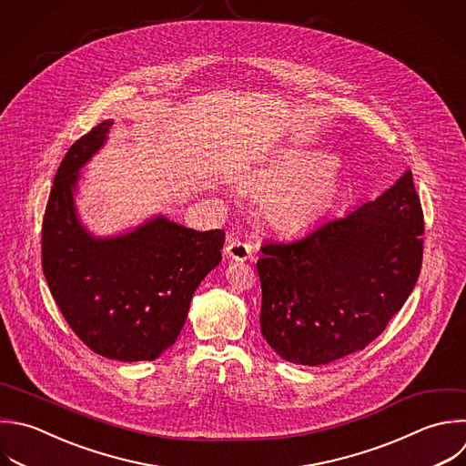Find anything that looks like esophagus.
Wrapping results in <instances>:
<instances>
[{"instance_id":"obj_1","label":"esophagus","mask_w":466,"mask_h":466,"mask_svg":"<svg viewBox=\"0 0 466 466\" xmlns=\"http://www.w3.org/2000/svg\"><path fill=\"white\" fill-rule=\"evenodd\" d=\"M226 255L233 260H249L253 255V248L244 240L229 238L226 244Z\"/></svg>"}]
</instances>
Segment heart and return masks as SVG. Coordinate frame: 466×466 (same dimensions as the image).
<instances>
[{"label":"heart","mask_w":466,"mask_h":466,"mask_svg":"<svg viewBox=\"0 0 466 466\" xmlns=\"http://www.w3.org/2000/svg\"><path fill=\"white\" fill-rule=\"evenodd\" d=\"M335 162L324 155L291 151L280 157L262 177V186L280 191L269 206L271 218L284 229H302L317 222L329 208Z\"/></svg>","instance_id":"heart-1"}]
</instances>
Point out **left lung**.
<instances>
[{
    "mask_svg": "<svg viewBox=\"0 0 466 466\" xmlns=\"http://www.w3.org/2000/svg\"><path fill=\"white\" fill-rule=\"evenodd\" d=\"M424 218L411 171L375 200L293 240H269L257 262L268 344L319 366L366 348L402 308L422 262Z\"/></svg>",
    "mask_w": 466,
    "mask_h": 466,
    "instance_id": "8db88e82",
    "label": "left lung"
}]
</instances>
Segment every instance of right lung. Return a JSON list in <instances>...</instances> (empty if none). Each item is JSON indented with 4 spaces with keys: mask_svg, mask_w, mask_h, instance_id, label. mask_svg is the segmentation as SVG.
Returning <instances> with one entry per match:
<instances>
[{
    "mask_svg": "<svg viewBox=\"0 0 466 466\" xmlns=\"http://www.w3.org/2000/svg\"><path fill=\"white\" fill-rule=\"evenodd\" d=\"M113 120L76 140L62 160L42 224V268L53 299L95 353L155 360L175 344L195 289L222 260L226 233L195 231L166 217L98 238L80 222V169L106 144Z\"/></svg>",
    "mask_w": 466,
    "mask_h": 466,
    "instance_id": "right-lung-1",
    "label": "right lung"
}]
</instances>
